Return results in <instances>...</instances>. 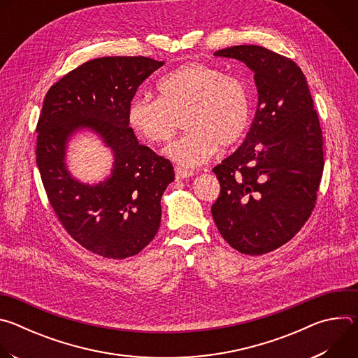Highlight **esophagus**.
Segmentation results:
<instances>
[{
	"label": "esophagus",
	"mask_w": 358,
	"mask_h": 358,
	"mask_svg": "<svg viewBox=\"0 0 358 358\" xmlns=\"http://www.w3.org/2000/svg\"><path fill=\"white\" fill-rule=\"evenodd\" d=\"M192 176H194V174H192L191 171L184 170V169H181V167H176V178H177V180L189 178V177H192Z\"/></svg>",
	"instance_id": "obj_1"
}]
</instances>
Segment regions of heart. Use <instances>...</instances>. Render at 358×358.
<instances>
[{
	"label": "heart",
	"instance_id": "heart-1",
	"mask_svg": "<svg viewBox=\"0 0 358 358\" xmlns=\"http://www.w3.org/2000/svg\"><path fill=\"white\" fill-rule=\"evenodd\" d=\"M160 97L136 94L127 108V120L137 136L152 144L169 141L184 117L188 133L173 143L166 155L184 169L206 164L217 145L228 147L246 131L250 100L246 86L224 71L191 62L159 82Z\"/></svg>",
	"mask_w": 358,
	"mask_h": 358
}]
</instances>
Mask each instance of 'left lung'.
Segmentation results:
<instances>
[{
  "label": "left lung",
  "mask_w": 358,
  "mask_h": 358,
  "mask_svg": "<svg viewBox=\"0 0 358 358\" xmlns=\"http://www.w3.org/2000/svg\"><path fill=\"white\" fill-rule=\"evenodd\" d=\"M255 75L258 109L243 143L213 169L221 192L211 213L238 252L264 255L309 220L323 173V136L308 80L289 58L257 45L217 50Z\"/></svg>",
  "instance_id": "obj_1"
}]
</instances>
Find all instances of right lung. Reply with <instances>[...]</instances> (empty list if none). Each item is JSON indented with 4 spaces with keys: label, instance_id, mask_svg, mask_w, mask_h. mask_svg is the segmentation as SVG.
Masks as SVG:
<instances>
[{
    "label": "right lung",
    "instance_id": "right-lung-1",
    "mask_svg": "<svg viewBox=\"0 0 358 358\" xmlns=\"http://www.w3.org/2000/svg\"><path fill=\"white\" fill-rule=\"evenodd\" d=\"M163 62L145 57H103L85 62L48 90L36 126V164L48 199L68 234L103 258L137 255L156 236L162 196L174 181L167 159L141 145L127 108L138 86ZM92 131L111 148V174L96 185L75 179L67 144Z\"/></svg>",
    "mask_w": 358,
    "mask_h": 358
}]
</instances>
